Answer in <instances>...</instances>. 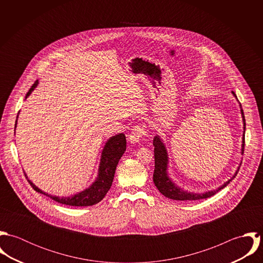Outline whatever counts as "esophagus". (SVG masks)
<instances>
[{
	"instance_id": "34e87169",
	"label": "esophagus",
	"mask_w": 263,
	"mask_h": 263,
	"mask_svg": "<svg viewBox=\"0 0 263 263\" xmlns=\"http://www.w3.org/2000/svg\"><path fill=\"white\" fill-rule=\"evenodd\" d=\"M145 135H146V126L144 124L136 125L128 136V142L130 144H137L139 143L140 139Z\"/></svg>"
}]
</instances>
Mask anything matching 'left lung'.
<instances>
[{"mask_svg": "<svg viewBox=\"0 0 263 263\" xmlns=\"http://www.w3.org/2000/svg\"><path fill=\"white\" fill-rule=\"evenodd\" d=\"M232 94L236 97L237 96L234 92H232ZM241 108V115H242V120H243V137H242V148H241V154H243L244 152V145H245V117H244V112L242 110V107L240 105ZM153 145H154V156H155V170H154V175H153V181L156 185V187L158 188V190L166 197L170 198V199H175V200H197V199H202V198H206L210 197L214 194H216L219 190H221L222 188L227 186L230 181H232V179L237 175V171L236 173L228 180L226 181L224 184H222L221 186L217 188V189H213V190H208L205 192L202 193H198V192H192V191H187V190H183L180 186H178L169 176L168 174V165H169V157H168V152L166 149V146L164 144V141L159 137L156 136L154 138L153 141Z\"/></svg>", "mask_w": 263, "mask_h": 263, "instance_id": "obj_1", "label": "left lung"}]
</instances>
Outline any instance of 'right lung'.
<instances>
[{"mask_svg": "<svg viewBox=\"0 0 263 263\" xmlns=\"http://www.w3.org/2000/svg\"><path fill=\"white\" fill-rule=\"evenodd\" d=\"M38 85V81H36L33 86L30 88L28 93L25 96V99L28 98V96L32 93V91L36 88ZM17 120H18V115L15 123V129L17 126ZM126 149V140L125 136L123 134H118L111 137L110 139L107 140L105 143V146L101 153V158L99 162V168H98V174L94 182L89 186V187L73 194L70 196H57V195H51L48 194L44 191H42L40 188H38L31 180L28 179V176L24 172L26 178L28 179V182L32 188L37 191L39 193H42L51 199L66 205H71V206H88V205H93L101 201L108 190L111 187L112 184L113 178H114V173L116 166L124 154Z\"/></svg>", "mask_w": 263, "mask_h": 263, "instance_id": "1", "label": "right lung"}]
</instances>
